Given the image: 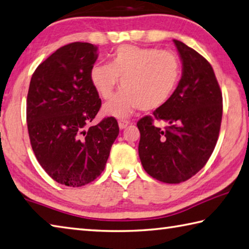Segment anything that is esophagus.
I'll return each mask as SVG.
<instances>
[{"mask_svg":"<svg viewBox=\"0 0 249 249\" xmlns=\"http://www.w3.org/2000/svg\"><path fill=\"white\" fill-rule=\"evenodd\" d=\"M129 125V121L125 120V119H121L119 120V126L121 129H124L125 127H127V126Z\"/></svg>","mask_w":249,"mask_h":249,"instance_id":"1","label":"esophagus"}]
</instances>
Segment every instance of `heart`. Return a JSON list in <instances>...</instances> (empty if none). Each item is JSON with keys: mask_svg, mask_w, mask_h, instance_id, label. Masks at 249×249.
<instances>
[{"mask_svg": "<svg viewBox=\"0 0 249 249\" xmlns=\"http://www.w3.org/2000/svg\"><path fill=\"white\" fill-rule=\"evenodd\" d=\"M180 77L182 63L175 53L130 44L116 48L110 64L97 63L90 70V80L103 99L113 96L121 79L122 90L103 107L106 114L115 117L163 107L173 97Z\"/></svg>", "mask_w": 249, "mask_h": 249, "instance_id": "obj_1", "label": "heart"}]
</instances>
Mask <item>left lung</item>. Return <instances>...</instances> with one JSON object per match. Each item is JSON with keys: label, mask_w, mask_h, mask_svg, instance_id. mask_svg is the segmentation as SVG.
Returning a JSON list of instances; mask_svg holds the SVG:
<instances>
[{"label": "left lung", "mask_w": 249, "mask_h": 249, "mask_svg": "<svg viewBox=\"0 0 249 249\" xmlns=\"http://www.w3.org/2000/svg\"><path fill=\"white\" fill-rule=\"evenodd\" d=\"M183 74L173 97L137 122L138 153L144 171L160 182L178 184L198 173L214 150L222 121V92L210 63L173 40ZM163 120L164 129L154 125Z\"/></svg>", "instance_id": "1"}]
</instances>
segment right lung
I'll return each mask as SVG.
<instances>
[{
  "mask_svg": "<svg viewBox=\"0 0 249 249\" xmlns=\"http://www.w3.org/2000/svg\"><path fill=\"white\" fill-rule=\"evenodd\" d=\"M97 47L73 42L57 49L33 74L27 126L40 165L62 185L80 187L106 168L120 128L114 117L87 127L101 107L90 80Z\"/></svg>",
  "mask_w": 249,
  "mask_h": 249,
  "instance_id": "obj_1",
  "label": "right lung"
}]
</instances>
